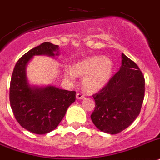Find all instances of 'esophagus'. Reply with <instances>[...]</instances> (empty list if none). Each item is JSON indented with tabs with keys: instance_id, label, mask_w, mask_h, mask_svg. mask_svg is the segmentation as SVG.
<instances>
[{
	"instance_id": "1",
	"label": "esophagus",
	"mask_w": 160,
	"mask_h": 160,
	"mask_svg": "<svg viewBox=\"0 0 160 160\" xmlns=\"http://www.w3.org/2000/svg\"><path fill=\"white\" fill-rule=\"evenodd\" d=\"M84 98V95L83 94L82 92H78L76 93V98L77 99H83Z\"/></svg>"
}]
</instances>
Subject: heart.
Returning <instances> with one entry per match:
<instances>
[{
    "label": "heart",
    "mask_w": 160,
    "mask_h": 160,
    "mask_svg": "<svg viewBox=\"0 0 160 160\" xmlns=\"http://www.w3.org/2000/svg\"><path fill=\"white\" fill-rule=\"evenodd\" d=\"M113 71V62L105 56L97 55L80 60L72 69H67L65 76L74 80L76 76L83 78V87L88 92H97L108 83Z\"/></svg>",
    "instance_id": "heart-1"
}]
</instances>
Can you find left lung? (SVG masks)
<instances>
[{
    "label": "left lung",
    "mask_w": 160,
    "mask_h": 160,
    "mask_svg": "<svg viewBox=\"0 0 160 160\" xmlns=\"http://www.w3.org/2000/svg\"><path fill=\"white\" fill-rule=\"evenodd\" d=\"M145 94V78L135 62L122 53L120 69L105 86L92 95L95 108L91 119L99 130L117 134L140 114Z\"/></svg>",
    "instance_id": "left-lung-1"
}]
</instances>
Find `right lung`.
<instances>
[{
    "label": "right lung",
    "instance_id": "1",
    "mask_svg": "<svg viewBox=\"0 0 160 160\" xmlns=\"http://www.w3.org/2000/svg\"><path fill=\"white\" fill-rule=\"evenodd\" d=\"M58 45L42 43L20 58L12 73L9 102L16 120L29 132L45 134L53 131L76 101V92L53 86L31 87L27 80L26 66L35 55H58Z\"/></svg>",
    "mask_w": 160,
    "mask_h": 160
}]
</instances>
